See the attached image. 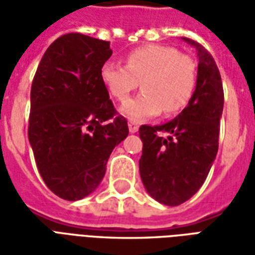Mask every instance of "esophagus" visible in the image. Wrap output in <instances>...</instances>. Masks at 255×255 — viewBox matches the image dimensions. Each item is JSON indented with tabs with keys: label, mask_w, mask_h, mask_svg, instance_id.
Listing matches in <instances>:
<instances>
[{
	"label": "esophagus",
	"mask_w": 255,
	"mask_h": 255,
	"mask_svg": "<svg viewBox=\"0 0 255 255\" xmlns=\"http://www.w3.org/2000/svg\"><path fill=\"white\" fill-rule=\"evenodd\" d=\"M128 129H129V132L131 133L138 132L139 124L136 122H133V120H129V122H128Z\"/></svg>",
	"instance_id": "34e87169"
}]
</instances>
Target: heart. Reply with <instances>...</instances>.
<instances>
[{
	"mask_svg": "<svg viewBox=\"0 0 255 255\" xmlns=\"http://www.w3.org/2000/svg\"><path fill=\"white\" fill-rule=\"evenodd\" d=\"M101 82L116 100L126 101L139 86L143 91L128 100L123 113L132 120L171 116L188 105L195 93L198 67L191 56L169 45H147L127 54L126 65L106 61L100 71Z\"/></svg>",
	"mask_w": 255,
	"mask_h": 255,
	"instance_id": "heart-1",
	"label": "heart"
}]
</instances>
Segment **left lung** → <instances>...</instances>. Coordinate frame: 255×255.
I'll list each match as a JSON object with an SVG mask.
<instances>
[{"label":"left lung","instance_id":"1","mask_svg":"<svg viewBox=\"0 0 255 255\" xmlns=\"http://www.w3.org/2000/svg\"><path fill=\"white\" fill-rule=\"evenodd\" d=\"M195 93L179 116L161 126H142L143 142L139 172L146 191L155 201L177 206L201 188L219 150L220 119L224 106L221 76L212 54L198 42ZM162 133H168L164 138Z\"/></svg>","mask_w":255,"mask_h":255}]
</instances>
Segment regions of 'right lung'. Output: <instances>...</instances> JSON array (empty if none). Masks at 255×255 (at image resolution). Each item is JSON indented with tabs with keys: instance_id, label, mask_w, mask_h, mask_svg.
Listing matches in <instances>:
<instances>
[{
	"instance_id": "1",
	"label": "right lung",
	"mask_w": 255,
	"mask_h": 255,
	"mask_svg": "<svg viewBox=\"0 0 255 255\" xmlns=\"http://www.w3.org/2000/svg\"><path fill=\"white\" fill-rule=\"evenodd\" d=\"M111 56L109 42L65 34L47 47L32 80L28 140L45 184L67 201L100 186L109 155L128 135L101 82Z\"/></svg>"
}]
</instances>
